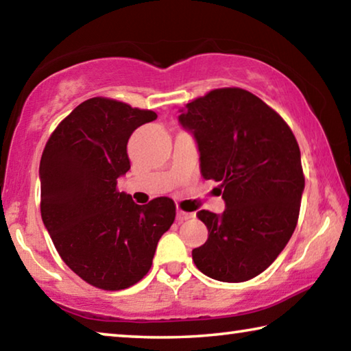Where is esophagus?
<instances>
[{
	"instance_id": "obj_1",
	"label": "esophagus",
	"mask_w": 351,
	"mask_h": 351,
	"mask_svg": "<svg viewBox=\"0 0 351 351\" xmlns=\"http://www.w3.org/2000/svg\"><path fill=\"white\" fill-rule=\"evenodd\" d=\"M190 218H193V213L186 212V210H181V209L176 210V219H178V223L187 221V219H190Z\"/></svg>"
}]
</instances>
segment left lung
Instances as JSON below:
<instances>
[{
  "instance_id": "1",
  "label": "left lung",
  "mask_w": 351,
  "mask_h": 351,
  "mask_svg": "<svg viewBox=\"0 0 351 351\" xmlns=\"http://www.w3.org/2000/svg\"><path fill=\"white\" fill-rule=\"evenodd\" d=\"M180 122L197 139L201 173L221 182L226 203L221 215L197 213L209 239L192 251L195 265L219 282L251 280L278 257L297 226L305 189L299 144L277 111L241 88L192 100Z\"/></svg>"
}]
</instances>
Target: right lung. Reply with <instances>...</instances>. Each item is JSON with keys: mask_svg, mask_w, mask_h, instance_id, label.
Here are the masks:
<instances>
[{"mask_svg": "<svg viewBox=\"0 0 351 351\" xmlns=\"http://www.w3.org/2000/svg\"><path fill=\"white\" fill-rule=\"evenodd\" d=\"M156 117L114 99H88L58 123L41 154V218L62 260L96 288L119 291L144 278L175 221L173 199L139 206L117 190L130 170V136Z\"/></svg>", "mask_w": 351, "mask_h": 351, "instance_id": "add662e5", "label": "right lung"}]
</instances>
